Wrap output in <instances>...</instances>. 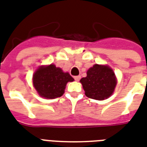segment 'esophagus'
Masks as SVG:
<instances>
[{"mask_svg":"<svg viewBox=\"0 0 147 147\" xmlns=\"http://www.w3.org/2000/svg\"><path fill=\"white\" fill-rule=\"evenodd\" d=\"M74 79H75L76 81L78 82V81H79V79H81V76H74Z\"/></svg>","mask_w":147,"mask_h":147,"instance_id":"1","label":"esophagus"}]
</instances>
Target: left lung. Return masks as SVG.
<instances>
[{
  "label": "left lung",
  "instance_id": "left-lung-1",
  "mask_svg": "<svg viewBox=\"0 0 147 147\" xmlns=\"http://www.w3.org/2000/svg\"><path fill=\"white\" fill-rule=\"evenodd\" d=\"M86 77L80 80L86 96L89 98L104 100L112 95L117 79L112 68L96 64L87 71Z\"/></svg>",
  "mask_w": 147,
  "mask_h": 147
}]
</instances>
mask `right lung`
Here are the masks:
<instances>
[{
    "mask_svg": "<svg viewBox=\"0 0 147 147\" xmlns=\"http://www.w3.org/2000/svg\"><path fill=\"white\" fill-rule=\"evenodd\" d=\"M74 79L68 72L57 68L53 64L40 66L32 76V83L39 95L47 99L60 97L65 93V86Z\"/></svg>",
    "mask_w": 147,
    "mask_h": 147,
    "instance_id": "add662e5",
    "label": "right lung"
}]
</instances>
